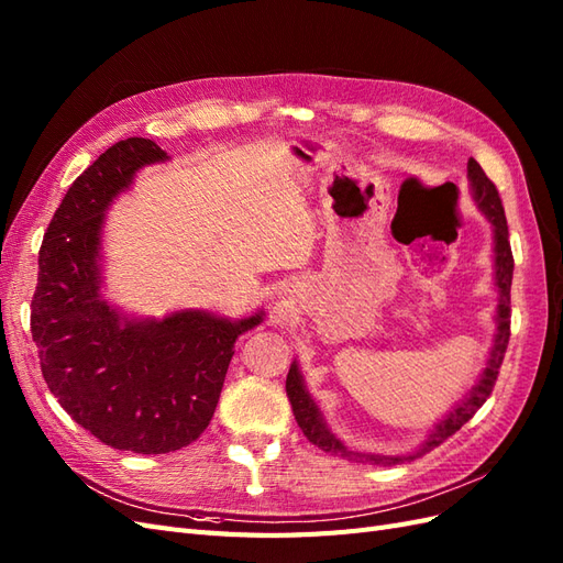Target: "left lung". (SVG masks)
Returning <instances> with one entry per match:
<instances>
[{"label": "left lung", "instance_id": "8db88e82", "mask_svg": "<svg viewBox=\"0 0 563 563\" xmlns=\"http://www.w3.org/2000/svg\"><path fill=\"white\" fill-rule=\"evenodd\" d=\"M467 179H470V190L476 207L484 214L490 227H493V252H495V287H497V307H495V334H493V344L488 349L486 356V367L478 373V379L474 387L464 394L453 410L448 412L443 420L433 424V429L427 433L424 441L415 448L412 453L406 455H377V453H363V451H353L344 441H340L330 431L323 412L316 406V400L311 398L307 384H303V377L299 373V363L292 361L290 373H287L285 382V391L287 398L292 404L295 420L301 427L303 437H307L313 445H318L320 451H325L330 455H340L351 462H371V464H382V467H391V464L400 462H410L415 457H422L433 448L441 445L445 439H451L453 433L467 424L474 412L486 404V398L490 396L497 373H500V365L505 358V351L509 344V290H511V273H514V256L509 247V231H507V219H505V207L500 196H497L495 184L488 179L486 172L481 169L474 157H470L467 163Z\"/></svg>", "mask_w": 563, "mask_h": 563}]
</instances>
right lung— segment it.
I'll return each instance as SVG.
<instances>
[{"instance_id":"obj_1","label":"right lung","mask_w":563,"mask_h":563,"mask_svg":"<svg viewBox=\"0 0 563 563\" xmlns=\"http://www.w3.org/2000/svg\"><path fill=\"white\" fill-rule=\"evenodd\" d=\"M169 155L151 139L118 141L77 176L44 233L32 340L46 387L101 443L141 455L172 453L210 424L235 340L264 311L223 318L202 309L136 318L108 303L103 223L136 172Z\"/></svg>"}]
</instances>
